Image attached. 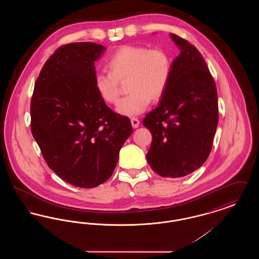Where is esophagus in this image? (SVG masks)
Wrapping results in <instances>:
<instances>
[{
    "label": "esophagus",
    "instance_id": "34e87169",
    "mask_svg": "<svg viewBox=\"0 0 259 259\" xmlns=\"http://www.w3.org/2000/svg\"><path fill=\"white\" fill-rule=\"evenodd\" d=\"M131 124H132L133 128H138L139 125H140V120L138 118H136V117H132L131 118Z\"/></svg>",
    "mask_w": 259,
    "mask_h": 259
}]
</instances>
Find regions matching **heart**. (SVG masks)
<instances>
[{"label":"heart","instance_id":"heart-1","mask_svg":"<svg viewBox=\"0 0 259 259\" xmlns=\"http://www.w3.org/2000/svg\"><path fill=\"white\" fill-rule=\"evenodd\" d=\"M110 72L99 71L94 85L106 103L115 104L119 98V81L128 78L130 93L121 99L116 111L133 116L148 109L151 99L158 100L165 93L172 73V61L166 50L143 46H123L108 61Z\"/></svg>","mask_w":259,"mask_h":259}]
</instances>
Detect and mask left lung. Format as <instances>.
Segmentation results:
<instances>
[{
	"instance_id": "8db88e82",
	"label": "left lung",
	"mask_w": 259,
	"mask_h": 259,
	"mask_svg": "<svg viewBox=\"0 0 259 259\" xmlns=\"http://www.w3.org/2000/svg\"><path fill=\"white\" fill-rule=\"evenodd\" d=\"M181 50L156 109L143 120L152 135L147 159L163 178H182L200 168L211 150L219 123L214 80L199 50L175 34Z\"/></svg>"
}]
</instances>
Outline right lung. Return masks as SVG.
Masks as SVG:
<instances>
[{
	"label": "right lung",
	"instance_id": "right-lung-1",
	"mask_svg": "<svg viewBox=\"0 0 259 259\" xmlns=\"http://www.w3.org/2000/svg\"><path fill=\"white\" fill-rule=\"evenodd\" d=\"M106 50L93 42L59 48L42 67L31 100V130L45 160L81 188L110 179L133 132L130 119L111 111L94 85V62Z\"/></svg>",
	"mask_w": 259,
	"mask_h": 259
}]
</instances>
